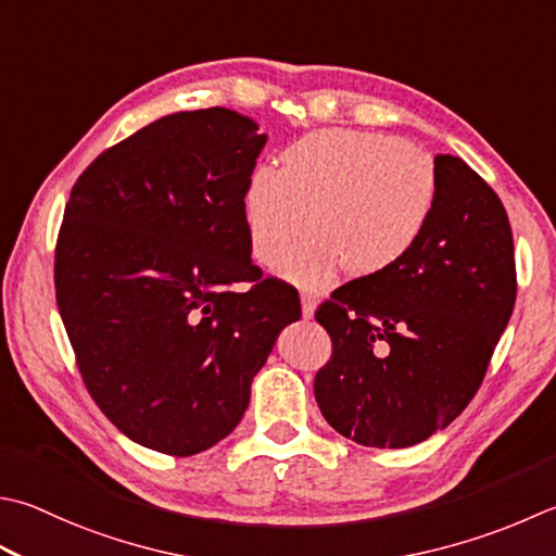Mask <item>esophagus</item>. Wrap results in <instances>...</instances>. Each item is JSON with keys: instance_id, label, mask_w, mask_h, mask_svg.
<instances>
[{"instance_id": "obj_1", "label": "esophagus", "mask_w": 556, "mask_h": 556, "mask_svg": "<svg viewBox=\"0 0 556 556\" xmlns=\"http://www.w3.org/2000/svg\"><path fill=\"white\" fill-rule=\"evenodd\" d=\"M301 313H303V318H313L315 296L311 291H301Z\"/></svg>"}]
</instances>
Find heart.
Here are the masks:
<instances>
[{
  "mask_svg": "<svg viewBox=\"0 0 556 556\" xmlns=\"http://www.w3.org/2000/svg\"><path fill=\"white\" fill-rule=\"evenodd\" d=\"M437 204L429 154L395 137L334 129L289 147L281 168H257L243 216L250 255L271 267L308 215L312 233L281 260V271L323 285L340 265L362 279L393 269L427 233Z\"/></svg>",
  "mask_w": 556,
  "mask_h": 556,
  "instance_id": "heart-1",
  "label": "heart"
}]
</instances>
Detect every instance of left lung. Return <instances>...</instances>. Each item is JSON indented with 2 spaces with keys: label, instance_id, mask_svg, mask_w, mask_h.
Here are the masks:
<instances>
[{
  "label": "left lung",
  "instance_id": "obj_1",
  "mask_svg": "<svg viewBox=\"0 0 556 556\" xmlns=\"http://www.w3.org/2000/svg\"><path fill=\"white\" fill-rule=\"evenodd\" d=\"M439 204L412 253L352 279L315 311L332 340L315 400L334 431L407 448L470 405L516 303L514 233L498 194L439 154Z\"/></svg>",
  "mask_w": 556,
  "mask_h": 556
}]
</instances>
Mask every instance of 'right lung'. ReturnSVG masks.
<instances>
[{
    "mask_svg": "<svg viewBox=\"0 0 556 556\" xmlns=\"http://www.w3.org/2000/svg\"><path fill=\"white\" fill-rule=\"evenodd\" d=\"M265 141L226 108L173 113L105 149L64 206L54 296L76 366L151 451L188 458L226 439L301 318L299 293L250 260L243 198Z\"/></svg>",
    "mask_w": 556,
    "mask_h": 556,
    "instance_id": "add662e5",
    "label": "right lung"
}]
</instances>
